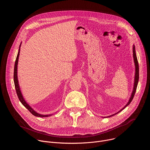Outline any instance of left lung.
I'll return each mask as SVG.
<instances>
[{
	"label": "left lung",
	"instance_id": "left-lung-1",
	"mask_svg": "<svg viewBox=\"0 0 150 150\" xmlns=\"http://www.w3.org/2000/svg\"><path fill=\"white\" fill-rule=\"evenodd\" d=\"M133 56H134V62H135V82H134V90H133V91H132V95H131V97L129 100V101H128V103H127V104L124 107V108L120 110L119 112H121L123 109H124L126 106H127L128 105H129L131 102L133 100V98L134 97V95L135 94V92H136V90H137V85H138V80H139V65H138V60H137V55H136V53H135V46L134 45L133 46ZM119 112H117V113H118ZM116 113V114H117ZM115 114V115H116ZM113 115L112 116H110L109 117H111V116H113V115Z\"/></svg>",
	"mask_w": 150,
	"mask_h": 150
}]
</instances>
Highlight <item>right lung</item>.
<instances>
[{
    "instance_id": "right-lung-1",
    "label": "right lung",
    "mask_w": 150,
    "mask_h": 150,
    "mask_svg": "<svg viewBox=\"0 0 150 150\" xmlns=\"http://www.w3.org/2000/svg\"><path fill=\"white\" fill-rule=\"evenodd\" d=\"M21 46V45H20ZM19 52H20V47L19 49V51L16 58V60L15 62V67H14V72H13V80H14V84H15V90H16V92L18 96V97L19 100V101H21V103L23 104V105L30 112V113L31 114H33L34 116H37V117H48L51 116V115H40L37 113V112H35L31 107L26 103V101L24 100L22 94H21V92L20 91L19 89V84H18V77H17V65H18V57H19Z\"/></svg>"
}]
</instances>
